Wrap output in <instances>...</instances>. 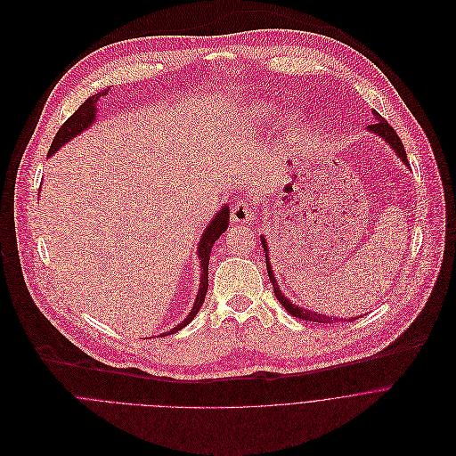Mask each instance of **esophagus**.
I'll return each instance as SVG.
<instances>
[{"label": "esophagus", "instance_id": "esophagus-1", "mask_svg": "<svg viewBox=\"0 0 456 456\" xmlns=\"http://www.w3.org/2000/svg\"><path fill=\"white\" fill-rule=\"evenodd\" d=\"M232 219L237 223H251L255 219V210L251 201H239L232 208Z\"/></svg>", "mask_w": 456, "mask_h": 456}]
</instances>
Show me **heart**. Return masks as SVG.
Instances as JSON below:
<instances>
[{
  "mask_svg": "<svg viewBox=\"0 0 456 456\" xmlns=\"http://www.w3.org/2000/svg\"><path fill=\"white\" fill-rule=\"evenodd\" d=\"M269 118H271V108L264 106V104H255L246 113H242V120L246 124H249V126L262 124V122H265Z\"/></svg>",
  "mask_w": 456,
  "mask_h": 456,
  "instance_id": "b5f03b06",
  "label": "heart"
}]
</instances>
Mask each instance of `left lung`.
Wrapping results in <instances>:
<instances>
[{
  "instance_id": "left-lung-1",
  "label": "left lung",
  "mask_w": 456,
  "mask_h": 456,
  "mask_svg": "<svg viewBox=\"0 0 456 456\" xmlns=\"http://www.w3.org/2000/svg\"><path fill=\"white\" fill-rule=\"evenodd\" d=\"M374 117L378 118V122L376 124H372V126H369L367 129L370 131V133H376L378 136H381L394 151H395V154L404 161V165H408V158H406V151H404V145H403V142H401V138L397 136V133H395V129L381 117V115H378L376 111H374ZM260 240H262V244H264V251H265V267H267V275H269V281H271V284H273V291H275V297L279 298V302L284 305V309L289 313V314H293L295 318H300V320H307V322H316V323H334V322H343L341 318H332V316H325V314H318V313H313V311H305V309H302V307H298V305H295L293 302H289L284 295H282V291H281V288H279V284H277V281H275V275H273V269H271V262H269V258H267V244H265V239L264 237H260ZM359 316H355V318H346L345 322H354V320H357Z\"/></svg>"
}]
</instances>
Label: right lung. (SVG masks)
<instances>
[{
    "label": "right lung",
    "instance_id": "1",
    "mask_svg": "<svg viewBox=\"0 0 456 456\" xmlns=\"http://www.w3.org/2000/svg\"><path fill=\"white\" fill-rule=\"evenodd\" d=\"M106 95V91H102V94H95L94 97H89L62 126L61 129L57 131L52 145H50V151H48V156H52L59 147H62L66 142H69L71 138H75L77 134H80L84 129H87L91 124L95 122V113H97V102L101 97ZM228 221H230V208L228 207H223L219 210V214L212 219V223L207 226L201 240H200V248H198V255H200V262H201V284H200V291H198V297H196V302H194V307L191 311V314L181 322L177 327H174L170 332H165L163 336H168V334H174L175 330L183 329L185 325H189L194 316L198 314V311L201 309L203 302H205V297H207V291H208V262H210V251H212V246L214 242L226 232L228 228Z\"/></svg>",
    "mask_w": 456,
    "mask_h": 456
}]
</instances>
